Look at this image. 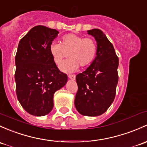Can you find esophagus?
<instances>
[{
  "label": "esophagus",
  "instance_id": "esophagus-1",
  "mask_svg": "<svg viewBox=\"0 0 147 147\" xmlns=\"http://www.w3.org/2000/svg\"><path fill=\"white\" fill-rule=\"evenodd\" d=\"M68 78L71 80H75V75H68Z\"/></svg>",
  "mask_w": 147,
  "mask_h": 147
}]
</instances>
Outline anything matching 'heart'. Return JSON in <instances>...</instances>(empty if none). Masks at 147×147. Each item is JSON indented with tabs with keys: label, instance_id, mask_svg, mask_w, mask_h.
<instances>
[{
	"label": "heart",
	"instance_id": "obj_1",
	"mask_svg": "<svg viewBox=\"0 0 147 147\" xmlns=\"http://www.w3.org/2000/svg\"><path fill=\"white\" fill-rule=\"evenodd\" d=\"M49 52L57 65H60L69 53V59L63 63L61 69L72 72L89 65L95 59L97 53V44L95 40L89 37L67 34L61 38V44L53 42L49 46Z\"/></svg>",
	"mask_w": 147,
	"mask_h": 147
}]
</instances>
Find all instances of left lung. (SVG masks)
<instances>
[{
  "label": "left lung",
  "instance_id": "1",
  "mask_svg": "<svg viewBox=\"0 0 147 147\" xmlns=\"http://www.w3.org/2000/svg\"><path fill=\"white\" fill-rule=\"evenodd\" d=\"M97 42V53L91 65L76 76L78 90L75 105L80 114L98 116L114 101L118 82V57L113 46L101 30L87 31Z\"/></svg>",
  "mask_w": 147,
  "mask_h": 147
}]
</instances>
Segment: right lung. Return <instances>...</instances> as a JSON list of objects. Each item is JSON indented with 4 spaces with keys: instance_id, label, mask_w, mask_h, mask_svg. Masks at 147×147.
<instances>
[{
    "instance_id": "right-lung-1",
    "label": "right lung",
    "mask_w": 147,
    "mask_h": 147,
    "mask_svg": "<svg viewBox=\"0 0 147 147\" xmlns=\"http://www.w3.org/2000/svg\"><path fill=\"white\" fill-rule=\"evenodd\" d=\"M59 32L38 25L21 38L15 55L16 94L31 115H47L53 107V94L65 85L67 75L60 71L49 52Z\"/></svg>"
}]
</instances>
